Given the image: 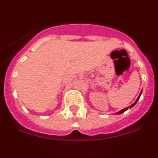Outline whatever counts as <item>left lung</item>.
<instances>
[{
    "instance_id": "1",
    "label": "left lung",
    "mask_w": 158,
    "mask_h": 158,
    "mask_svg": "<svg viewBox=\"0 0 158 158\" xmlns=\"http://www.w3.org/2000/svg\"><path fill=\"white\" fill-rule=\"evenodd\" d=\"M140 94H141V93H140ZM140 95H139V97L137 98V99H136V101H135L134 103H133V104H132V105H130V106H129V107H128V108H124V109H122L121 111H120V112H118V114H121V113H123V112H125V111H126V110H128V108H132V107H133V106H134L135 104H136V102L138 101L139 98H140Z\"/></svg>"
}]
</instances>
